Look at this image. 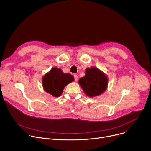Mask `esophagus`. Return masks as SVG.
<instances>
[{
	"label": "esophagus",
	"instance_id": "obj_1",
	"mask_svg": "<svg viewBox=\"0 0 151 151\" xmlns=\"http://www.w3.org/2000/svg\"><path fill=\"white\" fill-rule=\"evenodd\" d=\"M74 80L76 82H77L78 80V76L76 75V74H74Z\"/></svg>",
	"mask_w": 151,
	"mask_h": 151
}]
</instances>
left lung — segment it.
<instances>
[{
  "label": "left lung",
  "mask_w": 151,
  "mask_h": 151,
  "mask_svg": "<svg viewBox=\"0 0 151 151\" xmlns=\"http://www.w3.org/2000/svg\"><path fill=\"white\" fill-rule=\"evenodd\" d=\"M78 83L88 96L95 97L107 89L108 78L98 68L92 67L85 69V75L79 79Z\"/></svg>",
  "instance_id": "left-lung-1"
}]
</instances>
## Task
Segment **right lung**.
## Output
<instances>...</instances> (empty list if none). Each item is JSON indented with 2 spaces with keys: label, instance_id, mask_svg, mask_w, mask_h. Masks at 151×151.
<instances>
[{
  "label": "right lung",
  "instance_id": "obj_1",
  "mask_svg": "<svg viewBox=\"0 0 151 151\" xmlns=\"http://www.w3.org/2000/svg\"><path fill=\"white\" fill-rule=\"evenodd\" d=\"M70 74L64 73L61 69L53 68L42 77V84L44 90L54 97L60 96L65 87L74 81Z\"/></svg>",
  "mask_w": 151,
  "mask_h": 151
}]
</instances>
